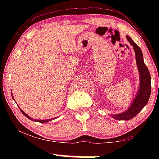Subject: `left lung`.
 <instances>
[{
	"mask_svg": "<svg viewBox=\"0 0 159 159\" xmlns=\"http://www.w3.org/2000/svg\"><path fill=\"white\" fill-rule=\"evenodd\" d=\"M129 43L133 46L135 52L136 63L140 75V84L135 97L126 111L117 114H111V116L117 120H129L134 118L149 101L151 93V76L148 68L143 61L141 49L129 36H126Z\"/></svg>",
	"mask_w": 159,
	"mask_h": 159,
	"instance_id": "obj_1",
	"label": "left lung"
}]
</instances>
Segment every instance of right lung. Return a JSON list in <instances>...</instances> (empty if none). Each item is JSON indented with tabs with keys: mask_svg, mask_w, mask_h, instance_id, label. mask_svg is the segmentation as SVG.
Listing matches in <instances>:
<instances>
[{
	"mask_svg": "<svg viewBox=\"0 0 159 159\" xmlns=\"http://www.w3.org/2000/svg\"><path fill=\"white\" fill-rule=\"evenodd\" d=\"M12 98H13V100L14 101H15V99H14V98H13V96H12ZM20 111H21V113H22V114L25 115V116H26L27 118H28L29 120H33V121H35V122H39V123H48V122H49V121H52V120H54V119H57V117H55V118H53V119H48V120H34V119H33V118H31L30 117V116H28V115H27V114H25V112H24V111L21 110V109H20Z\"/></svg>",
	"mask_w": 159,
	"mask_h": 159,
	"instance_id": "1",
	"label": "right lung"
}]
</instances>
